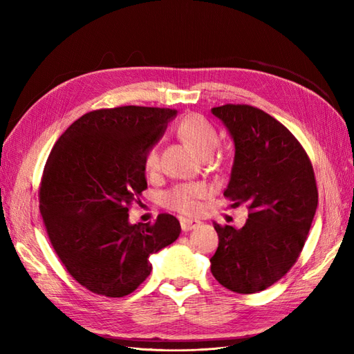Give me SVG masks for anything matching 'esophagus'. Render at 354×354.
Wrapping results in <instances>:
<instances>
[{"instance_id": "obj_1", "label": "esophagus", "mask_w": 354, "mask_h": 354, "mask_svg": "<svg viewBox=\"0 0 354 354\" xmlns=\"http://www.w3.org/2000/svg\"><path fill=\"white\" fill-rule=\"evenodd\" d=\"M201 225L199 221H194V219H185V217H183L181 219V228L183 231H190V230H194L198 228Z\"/></svg>"}]
</instances>
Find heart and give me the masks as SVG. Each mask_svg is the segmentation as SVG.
Here are the masks:
<instances>
[{
	"instance_id": "heart-1",
	"label": "heart",
	"mask_w": 354,
	"mask_h": 354,
	"mask_svg": "<svg viewBox=\"0 0 354 354\" xmlns=\"http://www.w3.org/2000/svg\"><path fill=\"white\" fill-rule=\"evenodd\" d=\"M179 137L201 158L212 156L219 145V135L214 127L201 115H187L178 126ZM160 169V153L156 146H150L145 153V170L152 175ZM209 194V187L202 183L183 184L165 193L164 204L183 214H196L201 201Z\"/></svg>"
}]
</instances>
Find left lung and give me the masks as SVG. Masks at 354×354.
<instances>
[{
    "mask_svg": "<svg viewBox=\"0 0 354 354\" xmlns=\"http://www.w3.org/2000/svg\"><path fill=\"white\" fill-rule=\"evenodd\" d=\"M234 141L228 187L234 205L250 208L242 228L214 223L219 246L209 261L223 288L265 290L288 272L306 243L318 190L306 150L289 129L248 104L212 109Z\"/></svg>",
    "mask_w": 354,
    "mask_h": 354,
    "instance_id": "obj_1",
    "label": "left lung"
}]
</instances>
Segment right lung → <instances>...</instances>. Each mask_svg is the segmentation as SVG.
I'll list each match as a JSON object with an SVG mask.
<instances>
[{"label": "right lung", "mask_w": 354, "mask_h": 354, "mask_svg": "<svg viewBox=\"0 0 354 354\" xmlns=\"http://www.w3.org/2000/svg\"><path fill=\"white\" fill-rule=\"evenodd\" d=\"M175 109L120 106L76 120L45 164L39 209L70 275L99 295H129L152 270L149 257L175 242L181 225L160 214L131 223L129 205L147 189L145 153Z\"/></svg>", "instance_id": "obj_1"}]
</instances>
